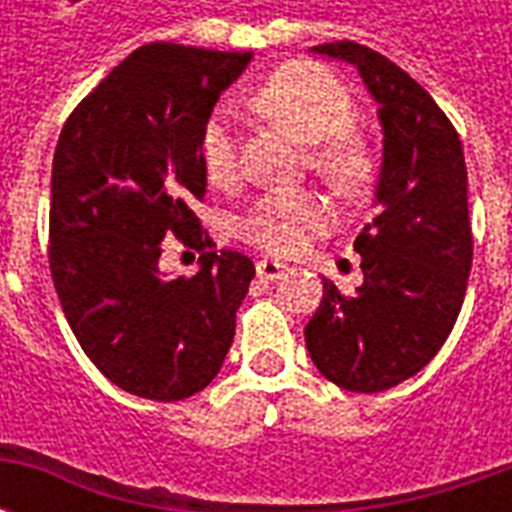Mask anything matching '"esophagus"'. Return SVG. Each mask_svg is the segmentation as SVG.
Here are the masks:
<instances>
[{"label": "esophagus", "mask_w": 512, "mask_h": 512, "mask_svg": "<svg viewBox=\"0 0 512 512\" xmlns=\"http://www.w3.org/2000/svg\"><path fill=\"white\" fill-rule=\"evenodd\" d=\"M290 268L285 263H277V260H257V277L260 279H271V282H277L288 274Z\"/></svg>", "instance_id": "1"}]
</instances>
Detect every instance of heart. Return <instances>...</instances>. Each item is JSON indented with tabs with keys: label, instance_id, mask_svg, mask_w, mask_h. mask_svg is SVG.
I'll return each instance as SVG.
<instances>
[{
	"label": "heart",
	"instance_id": "1",
	"mask_svg": "<svg viewBox=\"0 0 512 512\" xmlns=\"http://www.w3.org/2000/svg\"><path fill=\"white\" fill-rule=\"evenodd\" d=\"M255 106L279 126L315 147V167L340 183H354L365 161L354 142L340 136L354 120V104L343 82L318 65H288L268 79L255 95ZM205 175L227 183L235 172L233 115L216 109L200 136ZM334 222L329 200L307 189H279L257 197L238 219V233L268 255H299L315 235Z\"/></svg>",
	"mask_w": 512,
	"mask_h": 512
}]
</instances>
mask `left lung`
I'll return each instance as SVG.
<instances>
[{"label": "left lung", "instance_id": "1", "mask_svg": "<svg viewBox=\"0 0 512 512\" xmlns=\"http://www.w3.org/2000/svg\"><path fill=\"white\" fill-rule=\"evenodd\" d=\"M312 54L354 65L378 104L384 153L376 219L356 235L365 282L323 279L304 326L312 365L348 392H384L417 376L450 337L472 271L466 161L439 104L384 54L337 40Z\"/></svg>", "mask_w": 512, "mask_h": 512}]
</instances>
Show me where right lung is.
I'll list each match as a JSON object with an SVG mask.
<instances>
[{"label": "right lung", "mask_w": 512, "mask_h": 512, "mask_svg": "<svg viewBox=\"0 0 512 512\" xmlns=\"http://www.w3.org/2000/svg\"><path fill=\"white\" fill-rule=\"evenodd\" d=\"M252 54L150 43L62 128L51 167L49 263L82 351L112 384L186 400L222 370L255 263L208 249L189 208L205 194L202 128ZM203 249L191 280L157 266L163 238Z\"/></svg>", "instance_id": "right-lung-1"}]
</instances>
